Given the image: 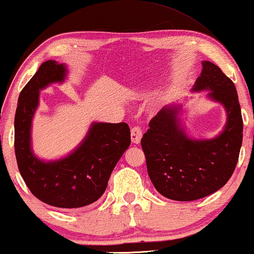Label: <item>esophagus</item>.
<instances>
[{
	"mask_svg": "<svg viewBox=\"0 0 254 254\" xmlns=\"http://www.w3.org/2000/svg\"><path fill=\"white\" fill-rule=\"evenodd\" d=\"M140 138H142V129L138 127H133L131 129V140L133 144H139Z\"/></svg>",
	"mask_w": 254,
	"mask_h": 254,
	"instance_id": "esophagus-1",
	"label": "esophagus"
}]
</instances>
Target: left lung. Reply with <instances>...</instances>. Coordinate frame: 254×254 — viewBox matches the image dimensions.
<instances>
[{"mask_svg":"<svg viewBox=\"0 0 254 254\" xmlns=\"http://www.w3.org/2000/svg\"><path fill=\"white\" fill-rule=\"evenodd\" d=\"M193 91H209V99L225 108L227 121L219 136L189 138L180 122L181 105H168L151 119L140 140L152 185L175 201H194L224 187L243 143V117L233 81L214 64L203 61Z\"/></svg>","mask_w":254,"mask_h":254,"instance_id":"8db88e82","label":"left lung"}]
</instances>
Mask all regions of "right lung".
<instances>
[{
  "label": "right lung",
  "instance_id": "1",
  "mask_svg": "<svg viewBox=\"0 0 254 254\" xmlns=\"http://www.w3.org/2000/svg\"><path fill=\"white\" fill-rule=\"evenodd\" d=\"M64 64L47 60L21 91L15 114V156L23 181L35 197L59 208H79L97 201L105 191L112 170L129 148L127 123L91 124L82 142L66 157L42 161L32 149V121L40 91L65 81Z\"/></svg>",
  "mask_w": 254,
  "mask_h": 254
}]
</instances>
